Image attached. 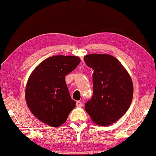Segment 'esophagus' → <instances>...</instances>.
I'll return each instance as SVG.
<instances>
[{
    "label": "esophagus",
    "instance_id": "1",
    "mask_svg": "<svg viewBox=\"0 0 156 156\" xmlns=\"http://www.w3.org/2000/svg\"><path fill=\"white\" fill-rule=\"evenodd\" d=\"M76 106H77V107H81V106H82V101H77L76 102Z\"/></svg>",
    "mask_w": 156,
    "mask_h": 156
}]
</instances>
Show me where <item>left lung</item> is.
<instances>
[{"instance_id": "obj_1", "label": "left lung", "mask_w": 156, "mask_h": 156, "mask_svg": "<svg viewBox=\"0 0 156 156\" xmlns=\"http://www.w3.org/2000/svg\"><path fill=\"white\" fill-rule=\"evenodd\" d=\"M84 59L94 69L93 97L85 104V110L96 124H112L125 114L131 104L133 86L131 76L112 55L90 54Z\"/></svg>"}]
</instances>
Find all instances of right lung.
<instances>
[{
  "label": "right lung",
  "mask_w": 156,
  "mask_h": 156,
  "mask_svg": "<svg viewBox=\"0 0 156 156\" xmlns=\"http://www.w3.org/2000/svg\"><path fill=\"white\" fill-rule=\"evenodd\" d=\"M80 61L76 56L56 55L44 59L32 72L25 97L29 109L38 120L52 127L67 120L76 102L70 97L65 76Z\"/></svg>",
  "instance_id": "add662e5"
}]
</instances>
